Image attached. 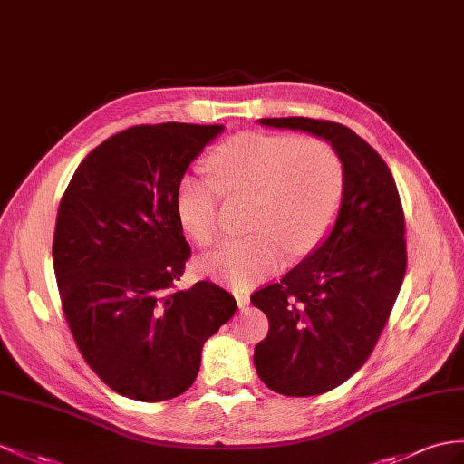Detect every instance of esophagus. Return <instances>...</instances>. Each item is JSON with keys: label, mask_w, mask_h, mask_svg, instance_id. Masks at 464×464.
<instances>
[{"label": "esophagus", "mask_w": 464, "mask_h": 464, "mask_svg": "<svg viewBox=\"0 0 464 464\" xmlns=\"http://www.w3.org/2000/svg\"><path fill=\"white\" fill-rule=\"evenodd\" d=\"M234 297H236V303H238V307L244 309L247 303H250V295H247L246 291H234Z\"/></svg>", "instance_id": "esophagus-1"}]
</instances>
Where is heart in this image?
I'll list each match as a JSON object with an SVG mask.
<instances>
[{
  "instance_id": "obj_1",
  "label": "heart",
  "mask_w": 464,
  "mask_h": 464,
  "mask_svg": "<svg viewBox=\"0 0 464 464\" xmlns=\"http://www.w3.org/2000/svg\"><path fill=\"white\" fill-rule=\"evenodd\" d=\"M214 179L180 177L175 210L198 246L218 240L222 193H254V232L200 259L202 274L236 289L262 284L289 252L307 256L331 232L344 197V165L329 143L247 131L222 143L208 161Z\"/></svg>"
}]
</instances>
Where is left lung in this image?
<instances>
[{"instance_id": "8db88e82", "label": "left lung", "mask_w": 464, "mask_h": 464, "mask_svg": "<svg viewBox=\"0 0 464 464\" xmlns=\"http://www.w3.org/2000/svg\"><path fill=\"white\" fill-rule=\"evenodd\" d=\"M329 141L344 165V197L331 234L277 284L250 297L267 336L254 350L269 390L307 398L362 368L388 323L408 266L405 218L388 165L353 130L313 118H262Z\"/></svg>"}]
</instances>
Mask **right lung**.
Wrapping results in <instances>:
<instances>
[{
    "mask_svg": "<svg viewBox=\"0 0 464 464\" xmlns=\"http://www.w3.org/2000/svg\"><path fill=\"white\" fill-rule=\"evenodd\" d=\"M222 130L177 121L123 130L84 157L61 198L53 264L63 313L88 366L123 398L187 392L202 344L236 311L212 281L175 289L190 257L177 185Z\"/></svg>",
    "mask_w": 464,
    "mask_h": 464,
    "instance_id": "right-lung-1",
    "label": "right lung"
}]
</instances>
